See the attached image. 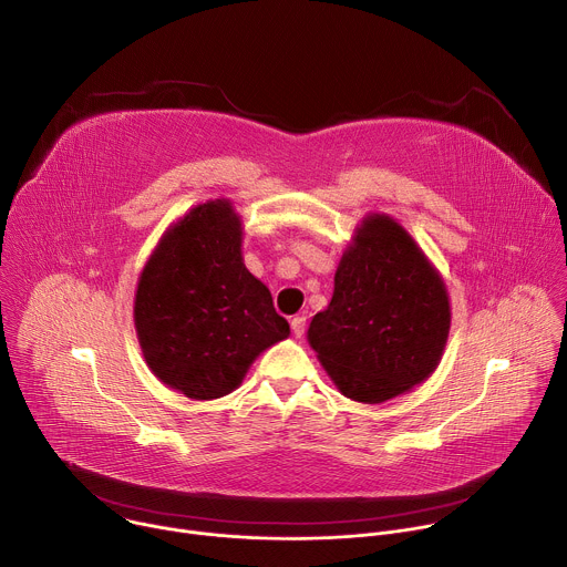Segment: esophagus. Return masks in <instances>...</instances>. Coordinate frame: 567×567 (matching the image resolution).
I'll return each mask as SVG.
<instances>
[{
  "label": "esophagus",
  "mask_w": 567,
  "mask_h": 567,
  "mask_svg": "<svg viewBox=\"0 0 567 567\" xmlns=\"http://www.w3.org/2000/svg\"><path fill=\"white\" fill-rule=\"evenodd\" d=\"M305 326H307V316L305 313H298L291 318V332L296 339H300L305 334Z\"/></svg>",
  "instance_id": "esophagus-1"
}]
</instances>
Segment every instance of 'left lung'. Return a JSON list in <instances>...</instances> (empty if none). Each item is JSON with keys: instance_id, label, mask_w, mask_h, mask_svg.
I'll return each instance as SVG.
<instances>
[{"instance_id": "obj_1", "label": "left lung", "mask_w": 567, "mask_h": 567, "mask_svg": "<svg viewBox=\"0 0 567 567\" xmlns=\"http://www.w3.org/2000/svg\"><path fill=\"white\" fill-rule=\"evenodd\" d=\"M451 326L442 278L413 237L385 215L359 228L334 276V296L307 339L339 390L381 403L424 381Z\"/></svg>"}]
</instances>
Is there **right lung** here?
Masks as SVG:
<instances>
[{
  "label": "right lung",
  "mask_w": 567,
  "mask_h": 567,
  "mask_svg": "<svg viewBox=\"0 0 567 567\" xmlns=\"http://www.w3.org/2000/svg\"><path fill=\"white\" fill-rule=\"evenodd\" d=\"M239 247L230 204L208 202L166 233L138 280L134 322L143 357L190 399L228 394L262 350L289 337V322Z\"/></svg>",
  "instance_id": "right-lung-1"
}]
</instances>
